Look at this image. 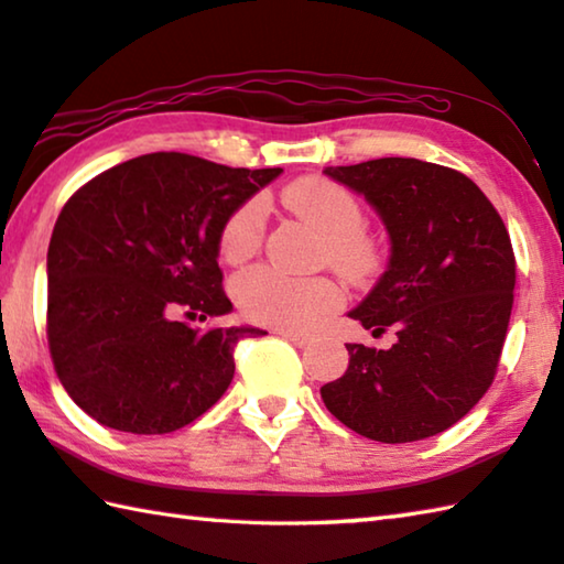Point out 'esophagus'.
Masks as SVG:
<instances>
[{
    "instance_id": "obj_1",
    "label": "esophagus",
    "mask_w": 564,
    "mask_h": 564,
    "mask_svg": "<svg viewBox=\"0 0 564 564\" xmlns=\"http://www.w3.org/2000/svg\"><path fill=\"white\" fill-rule=\"evenodd\" d=\"M281 337H285V340H291L293 345H299V347H303V345H308L313 337L308 335V333H301V330H281L279 333Z\"/></svg>"
}]
</instances>
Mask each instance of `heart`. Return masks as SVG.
Listing matches in <instances>:
<instances>
[{"mask_svg":"<svg viewBox=\"0 0 564 564\" xmlns=\"http://www.w3.org/2000/svg\"><path fill=\"white\" fill-rule=\"evenodd\" d=\"M283 202L323 234V261L350 279H365L380 263V243L365 231V212L360 199L343 184L305 177L283 189ZM265 229V209L251 199L231 214L219 237L224 261L243 263L261 249ZM239 311L256 323L303 327L333 311L343 301L337 283L315 279H291L269 265H256L239 273L231 285Z\"/></svg>","mask_w":564,"mask_h":564,"instance_id":"heart-1","label":"heart"}]
</instances>
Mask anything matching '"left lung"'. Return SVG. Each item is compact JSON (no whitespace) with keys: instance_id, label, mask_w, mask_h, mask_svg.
<instances>
[{"instance_id":"obj_1","label":"left lung","mask_w":564,"mask_h":564,"mask_svg":"<svg viewBox=\"0 0 564 564\" xmlns=\"http://www.w3.org/2000/svg\"><path fill=\"white\" fill-rule=\"evenodd\" d=\"M372 204L389 234V263L350 311L372 335L394 327L389 350L347 345L350 365L321 387L325 406L372 442L442 434L494 382L516 289L503 219L460 172L414 158L325 167Z\"/></svg>"}]
</instances>
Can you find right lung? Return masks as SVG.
Masks as SVG:
<instances>
[{"mask_svg":"<svg viewBox=\"0 0 564 564\" xmlns=\"http://www.w3.org/2000/svg\"><path fill=\"white\" fill-rule=\"evenodd\" d=\"M150 152L86 182L51 234L46 335L68 397L98 424L170 434L227 392L234 347L259 327H189L231 311L219 237L243 202L281 175Z\"/></svg>","mask_w":564,"mask_h":564,"instance_id":"add662e5","label":"right lung"}]
</instances>
